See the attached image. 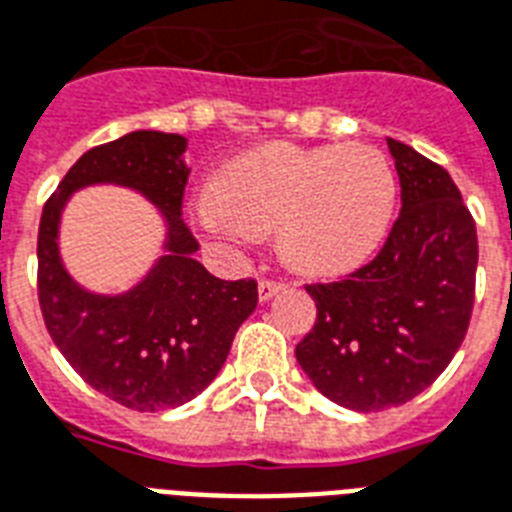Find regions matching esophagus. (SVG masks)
Segmentation results:
<instances>
[{
  "label": "esophagus",
  "instance_id": "esophagus-1",
  "mask_svg": "<svg viewBox=\"0 0 512 512\" xmlns=\"http://www.w3.org/2000/svg\"><path fill=\"white\" fill-rule=\"evenodd\" d=\"M281 289H286L284 281H270V278H263V281L257 284V297H260V302H268V299L276 297Z\"/></svg>",
  "mask_w": 512,
  "mask_h": 512
}]
</instances>
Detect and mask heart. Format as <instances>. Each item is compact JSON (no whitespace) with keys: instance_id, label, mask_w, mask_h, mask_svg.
Wrapping results in <instances>:
<instances>
[{"instance_id":"b5f03b06","label":"heart","mask_w":512,"mask_h":512,"mask_svg":"<svg viewBox=\"0 0 512 512\" xmlns=\"http://www.w3.org/2000/svg\"><path fill=\"white\" fill-rule=\"evenodd\" d=\"M397 181L368 144H273L223 170L194 205L207 234L247 239L276 231L289 265L305 273L355 268L384 239Z\"/></svg>"}]
</instances>
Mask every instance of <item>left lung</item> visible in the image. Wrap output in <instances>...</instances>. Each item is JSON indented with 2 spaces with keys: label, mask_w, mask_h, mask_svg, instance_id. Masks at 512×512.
Wrapping results in <instances>:
<instances>
[{
  "label": "left lung",
  "mask_w": 512,
  "mask_h": 512,
  "mask_svg": "<svg viewBox=\"0 0 512 512\" xmlns=\"http://www.w3.org/2000/svg\"><path fill=\"white\" fill-rule=\"evenodd\" d=\"M389 141L402 210L371 263L307 284L318 318L297 344L315 389L357 413L405 405L429 389L463 344L473 313L479 239L450 173Z\"/></svg>",
  "instance_id": "1"
}]
</instances>
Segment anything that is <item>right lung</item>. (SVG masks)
Wrapping results in <instances>:
<instances>
[{
  "mask_svg": "<svg viewBox=\"0 0 512 512\" xmlns=\"http://www.w3.org/2000/svg\"><path fill=\"white\" fill-rule=\"evenodd\" d=\"M186 139L134 131L89 149L47 199L39 226V305L47 331L78 376L139 413L194 400L226 363L236 331L257 307V281H223L194 260L197 239L181 218ZM120 183L141 190L169 223L163 256L131 293L81 290L61 268L59 213L73 190Z\"/></svg>",
  "mask_w": 512,
  "mask_h": 512,
  "instance_id": "obj_1",
  "label": "right lung"
}]
</instances>
